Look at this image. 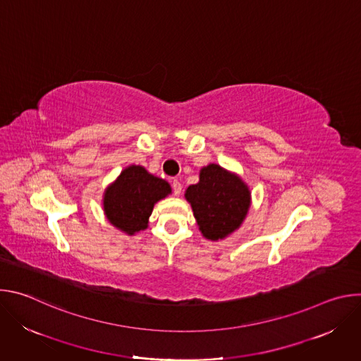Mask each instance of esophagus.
Listing matches in <instances>:
<instances>
[{
	"label": "esophagus",
	"instance_id": "obj_1",
	"mask_svg": "<svg viewBox=\"0 0 361 361\" xmlns=\"http://www.w3.org/2000/svg\"><path fill=\"white\" fill-rule=\"evenodd\" d=\"M171 185H173V191H174V195H180V194H181V190H183V185H181V183H180L178 180H174Z\"/></svg>",
	"mask_w": 361,
	"mask_h": 361
}]
</instances>
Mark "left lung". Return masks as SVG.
I'll use <instances>...</instances> for the list:
<instances>
[{
  "label": "left lung",
  "instance_id": "obj_1",
  "mask_svg": "<svg viewBox=\"0 0 361 361\" xmlns=\"http://www.w3.org/2000/svg\"><path fill=\"white\" fill-rule=\"evenodd\" d=\"M184 197L202 237L212 241L237 231L251 205V191L243 178L216 163L200 170L198 183L188 185Z\"/></svg>",
  "mask_w": 361,
  "mask_h": 361
}]
</instances>
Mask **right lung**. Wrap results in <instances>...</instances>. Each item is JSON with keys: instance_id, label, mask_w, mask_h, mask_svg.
Masks as SVG:
<instances>
[{"instance_id": "add662e5", "label": "right lung", "mask_w": 361, "mask_h": 361, "mask_svg": "<svg viewBox=\"0 0 361 361\" xmlns=\"http://www.w3.org/2000/svg\"><path fill=\"white\" fill-rule=\"evenodd\" d=\"M171 194L170 184L142 166H128L104 190L102 209L111 226L134 235L148 227L154 205Z\"/></svg>"}]
</instances>
